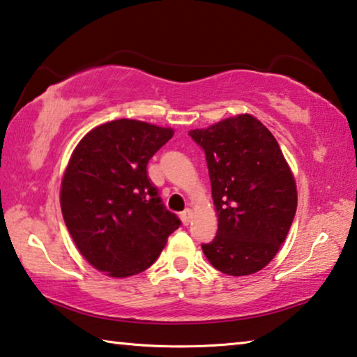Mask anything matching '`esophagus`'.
<instances>
[{
  "mask_svg": "<svg viewBox=\"0 0 357 357\" xmlns=\"http://www.w3.org/2000/svg\"><path fill=\"white\" fill-rule=\"evenodd\" d=\"M191 215H193V212H191V209H185L183 212H180V218H182V222H183L185 225L190 223Z\"/></svg>",
  "mask_w": 357,
  "mask_h": 357,
  "instance_id": "1",
  "label": "esophagus"
}]
</instances>
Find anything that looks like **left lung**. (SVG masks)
Returning a JSON list of instances; mask_svg holds the SVG:
<instances>
[{"instance_id":"obj_1","label":"left lung","mask_w":357,"mask_h":357,"mask_svg":"<svg viewBox=\"0 0 357 357\" xmlns=\"http://www.w3.org/2000/svg\"><path fill=\"white\" fill-rule=\"evenodd\" d=\"M206 153L217 236L202 244L229 276L260 271L278 254L297 212V186L274 135L252 114L190 130Z\"/></svg>"}]
</instances>
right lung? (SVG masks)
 <instances>
[{
	"label": "right lung",
	"instance_id": "1",
	"mask_svg": "<svg viewBox=\"0 0 357 357\" xmlns=\"http://www.w3.org/2000/svg\"><path fill=\"white\" fill-rule=\"evenodd\" d=\"M172 135L171 128L116 119L87 132L70 158L60 188L63 220L81 255L107 276L145 271L182 225L146 174Z\"/></svg>",
	"mask_w": 357,
	"mask_h": 357
}]
</instances>
